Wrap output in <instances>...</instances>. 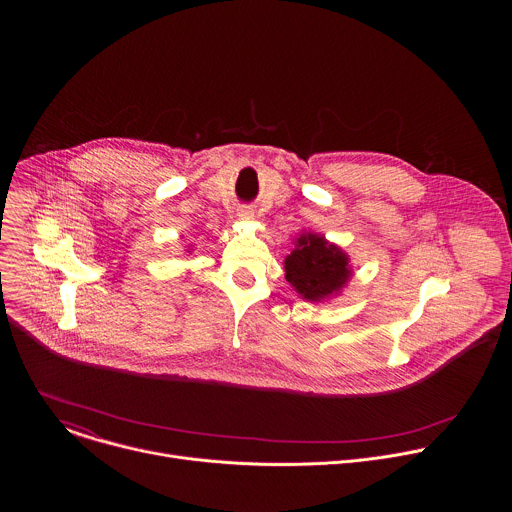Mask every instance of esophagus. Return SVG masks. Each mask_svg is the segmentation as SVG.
Instances as JSON below:
<instances>
[{
    "instance_id": "34e87169",
    "label": "esophagus",
    "mask_w": 512,
    "mask_h": 512,
    "mask_svg": "<svg viewBox=\"0 0 512 512\" xmlns=\"http://www.w3.org/2000/svg\"><path fill=\"white\" fill-rule=\"evenodd\" d=\"M238 219L252 220L254 219V211H250V209H240V211H238Z\"/></svg>"
}]
</instances>
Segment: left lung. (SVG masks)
<instances>
[{"label":"left lung","mask_w":512,"mask_h":512,"mask_svg":"<svg viewBox=\"0 0 512 512\" xmlns=\"http://www.w3.org/2000/svg\"><path fill=\"white\" fill-rule=\"evenodd\" d=\"M286 280L309 303L337 297L353 278L349 254L323 234L301 230L284 260Z\"/></svg>","instance_id":"left-lung-1"}]
</instances>
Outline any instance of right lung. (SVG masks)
Segmentation results:
<instances>
[{"instance_id":"1","label":"right lung","mask_w":512,"mask_h":512,"mask_svg":"<svg viewBox=\"0 0 512 512\" xmlns=\"http://www.w3.org/2000/svg\"><path fill=\"white\" fill-rule=\"evenodd\" d=\"M187 252H191V248H187Z\"/></svg>"}]
</instances>
